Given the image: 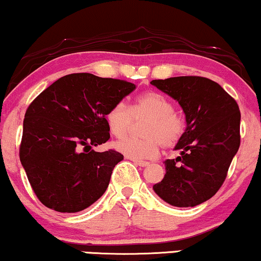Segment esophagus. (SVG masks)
I'll list each match as a JSON object with an SVG mask.
<instances>
[{
    "instance_id": "1",
    "label": "esophagus",
    "mask_w": 261,
    "mask_h": 261,
    "mask_svg": "<svg viewBox=\"0 0 261 261\" xmlns=\"http://www.w3.org/2000/svg\"><path fill=\"white\" fill-rule=\"evenodd\" d=\"M134 163L137 164L139 167H148L150 164L149 162H145V161H135V160H134Z\"/></svg>"
}]
</instances>
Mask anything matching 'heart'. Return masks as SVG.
I'll list each match as a JSON object with an SVG mask.
<instances>
[{"label":"heart","instance_id":"b5f03b06","mask_svg":"<svg viewBox=\"0 0 261 261\" xmlns=\"http://www.w3.org/2000/svg\"><path fill=\"white\" fill-rule=\"evenodd\" d=\"M146 118L142 127L141 139L124 138L115 146L130 160L141 161L156 157L162 144L166 148L175 145L185 132V119L174 112V106L164 95L146 92L136 99L130 110L118 102L106 113L109 131L117 138H122L131 129L134 119Z\"/></svg>","mask_w":261,"mask_h":261}]
</instances>
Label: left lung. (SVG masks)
<instances>
[{"mask_svg": "<svg viewBox=\"0 0 261 261\" xmlns=\"http://www.w3.org/2000/svg\"><path fill=\"white\" fill-rule=\"evenodd\" d=\"M176 100L186 116V130L164 162L166 175L153 192L175 207H195L213 197L225 181L240 146V111L218 83L202 76L152 80Z\"/></svg>", "mask_w": 261, "mask_h": 261, "instance_id": "1", "label": "left lung"}]
</instances>
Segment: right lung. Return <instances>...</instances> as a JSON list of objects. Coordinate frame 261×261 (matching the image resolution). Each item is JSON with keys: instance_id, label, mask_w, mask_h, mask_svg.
Wrapping results in <instances>:
<instances>
[{"instance_id": "right-lung-1", "label": "right lung", "mask_w": 261, "mask_h": 261, "mask_svg": "<svg viewBox=\"0 0 261 261\" xmlns=\"http://www.w3.org/2000/svg\"><path fill=\"white\" fill-rule=\"evenodd\" d=\"M136 89L124 80L73 73L40 93L24 115L20 161L47 208L82 212L108 189L122 153L97 152L109 141L106 113Z\"/></svg>"}]
</instances>
